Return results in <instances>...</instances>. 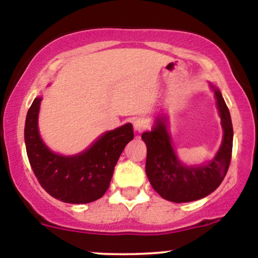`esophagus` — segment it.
Instances as JSON below:
<instances>
[{
  "instance_id": "esophagus-1",
  "label": "esophagus",
  "mask_w": 258,
  "mask_h": 258,
  "mask_svg": "<svg viewBox=\"0 0 258 258\" xmlns=\"http://www.w3.org/2000/svg\"><path fill=\"white\" fill-rule=\"evenodd\" d=\"M148 126H149V121H148V119H146V117H138V119L133 121V127H135L136 131L138 132H142L144 131V130H147Z\"/></svg>"
}]
</instances>
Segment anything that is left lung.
Instances as JSON below:
<instances>
[{
    "label": "left lung",
    "instance_id": "1",
    "mask_svg": "<svg viewBox=\"0 0 258 258\" xmlns=\"http://www.w3.org/2000/svg\"><path fill=\"white\" fill-rule=\"evenodd\" d=\"M217 99L223 139L217 154L210 162L185 166L179 161L167 132L166 117L159 116L150 132L142 139L147 144L146 172L154 190L173 203H189L203 199L215 191L226 177L233 149V125L226 102L220 90L212 86Z\"/></svg>",
    "mask_w": 258,
    "mask_h": 258
}]
</instances>
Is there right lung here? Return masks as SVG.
<instances>
[{
	"label": "right lung",
	"instance_id": "add662e5",
	"mask_svg": "<svg viewBox=\"0 0 258 258\" xmlns=\"http://www.w3.org/2000/svg\"><path fill=\"white\" fill-rule=\"evenodd\" d=\"M41 97L35 98L25 120L26 153L40 184L55 199L87 204L108 190L114 167L126 144L133 139L131 123L105 132L85 152L73 156L53 153L38 133Z\"/></svg>",
	"mask_w": 258,
	"mask_h": 258
}]
</instances>
